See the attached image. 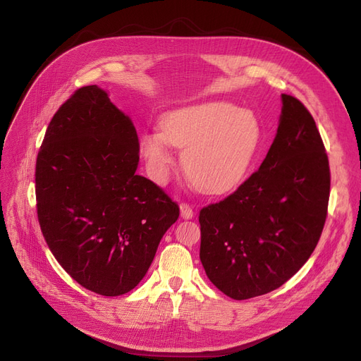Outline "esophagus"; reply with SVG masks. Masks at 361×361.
I'll return each mask as SVG.
<instances>
[{
  "mask_svg": "<svg viewBox=\"0 0 361 361\" xmlns=\"http://www.w3.org/2000/svg\"><path fill=\"white\" fill-rule=\"evenodd\" d=\"M180 212H181V216L184 218V219H190V218H193V215H195V212H193V207L188 204V203H185V202H181L180 203Z\"/></svg>",
  "mask_w": 361,
  "mask_h": 361,
  "instance_id": "obj_1",
  "label": "esophagus"
}]
</instances>
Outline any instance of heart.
Listing matches in <instances>:
<instances>
[{"instance_id":"obj_1","label":"heart","mask_w":361,"mask_h":361,"mask_svg":"<svg viewBox=\"0 0 361 361\" xmlns=\"http://www.w3.org/2000/svg\"><path fill=\"white\" fill-rule=\"evenodd\" d=\"M162 131L142 137V154L149 173L164 181L176 165L173 145L185 147L187 177L209 195L233 190L256 158L262 128L255 114L226 102H207L166 114Z\"/></svg>"}]
</instances>
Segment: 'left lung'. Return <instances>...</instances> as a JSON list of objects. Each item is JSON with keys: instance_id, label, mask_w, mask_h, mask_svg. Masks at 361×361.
<instances>
[{"instance_id": "left-lung-1", "label": "left lung", "mask_w": 361, "mask_h": 361, "mask_svg": "<svg viewBox=\"0 0 361 361\" xmlns=\"http://www.w3.org/2000/svg\"><path fill=\"white\" fill-rule=\"evenodd\" d=\"M329 161L309 109L282 93L276 137L234 193L200 209V260L234 300L279 288L307 262L324 231Z\"/></svg>"}]
</instances>
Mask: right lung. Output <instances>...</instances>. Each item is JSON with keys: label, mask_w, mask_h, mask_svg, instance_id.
I'll list each match as a JSON object with an SVG mask.
<instances>
[{"label": "right lung", "mask_w": 361, "mask_h": 361, "mask_svg": "<svg viewBox=\"0 0 361 361\" xmlns=\"http://www.w3.org/2000/svg\"><path fill=\"white\" fill-rule=\"evenodd\" d=\"M139 139L131 120L97 85L54 114L36 158L41 231L54 257L82 287L106 297L135 288L177 202L136 174Z\"/></svg>", "instance_id": "add662e5"}]
</instances>
